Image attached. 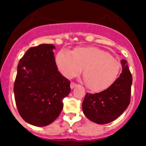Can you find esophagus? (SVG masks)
<instances>
[{
  "mask_svg": "<svg viewBox=\"0 0 146 146\" xmlns=\"http://www.w3.org/2000/svg\"><path fill=\"white\" fill-rule=\"evenodd\" d=\"M76 86H77V84H76V82H71V83H70V88H71V89H73V88H74Z\"/></svg>",
  "mask_w": 146,
  "mask_h": 146,
  "instance_id": "34e87169",
  "label": "esophagus"
}]
</instances>
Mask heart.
I'll return each mask as SVG.
<instances>
[{"mask_svg": "<svg viewBox=\"0 0 146 146\" xmlns=\"http://www.w3.org/2000/svg\"><path fill=\"white\" fill-rule=\"evenodd\" d=\"M56 62L61 73L71 78L81 73L88 88L100 91L108 88L117 80L120 73V61L108 52L96 47H82L73 52L62 49Z\"/></svg>", "mask_w": 146, "mask_h": 146, "instance_id": "obj_1", "label": "heart"}]
</instances>
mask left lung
Segmentation results:
<instances>
[{"mask_svg":"<svg viewBox=\"0 0 146 146\" xmlns=\"http://www.w3.org/2000/svg\"><path fill=\"white\" fill-rule=\"evenodd\" d=\"M122 72L110 87L98 93H87L82 111L88 119L99 124L113 121L126 110L131 101L132 75L127 62L121 60Z\"/></svg>","mask_w":146,"mask_h":146,"instance_id":"8db88e82","label":"left lung"}]
</instances>
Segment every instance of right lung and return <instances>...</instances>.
I'll return each instance as SVG.
<instances>
[{
  "label": "right lung",
  "mask_w": 146,
  "mask_h": 146,
  "mask_svg": "<svg viewBox=\"0 0 146 146\" xmlns=\"http://www.w3.org/2000/svg\"><path fill=\"white\" fill-rule=\"evenodd\" d=\"M54 48L46 44L31 47L17 66L13 88L16 106L22 118L34 126L54 121L70 92V81L57 70Z\"/></svg>",
  "instance_id": "add662e5"
}]
</instances>
